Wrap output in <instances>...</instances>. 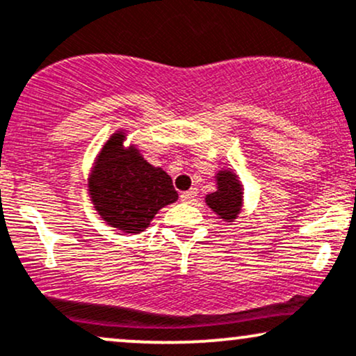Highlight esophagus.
Wrapping results in <instances>:
<instances>
[{
    "instance_id": "1",
    "label": "esophagus",
    "mask_w": 356,
    "mask_h": 356,
    "mask_svg": "<svg viewBox=\"0 0 356 356\" xmlns=\"http://www.w3.org/2000/svg\"><path fill=\"white\" fill-rule=\"evenodd\" d=\"M195 195H197L195 189L186 191V192H182V194H181V200H182V202H192V200L195 199Z\"/></svg>"
}]
</instances>
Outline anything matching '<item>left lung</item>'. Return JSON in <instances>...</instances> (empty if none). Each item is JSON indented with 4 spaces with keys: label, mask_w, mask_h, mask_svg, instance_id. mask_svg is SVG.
<instances>
[{
    "label": "left lung",
    "mask_w": 356,
    "mask_h": 356,
    "mask_svg": "<svg viewBox=\"0 0 356 356\" xmlns=\"http://www.w3.org/2000/svg\"><path fill=\"white\" fill-rule=\"evenodd\" d=\"M217 191L205 197V204L212 209L220 219L234 222L242 207V186L232 170H219L216 175Z\"/></svg>",
    "instance_id": "1"
}]
</instances>
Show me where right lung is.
<instances>
[{
	"label": "right lung",
	"mask_w": 356,
	"mask_h": 356,
	"mask_svg": "<svg viewBox=\"0 0 356 356\" xmlns=\"http://www.w3.org/2000/svg\"><path fill=\"white\" fill-rule=\"evenodd\" d=\"M124 132H115L101 149L89 177V195L102 220L124 234H139L179 195L167 172L144 161L134 145L124 147Z\"/></svg>",
	"instance_id": "right-lung-1"
}]
</instances>
